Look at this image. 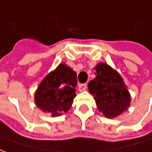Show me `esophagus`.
Wrapping results in <instances>:
<instances>
[{"instance_id":"34e87169","label":"esophagus","mask_w":152,"mask_h":152,"mask_svg":"<svg viewBox=\"0 0 152 152\" xmlns=\"http://www.w3.org/2000/svg\"><path fill=\"white\" fill-rule=\"evenodd\" d=\"M87 89V85L86 84H80L79 86L80 91H85Z\"/></svg>"}]
</instances>
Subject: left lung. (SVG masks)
Wrapping results in <instances>:
<instances>
[{"instance_id": "8db88e82", "label": "left lung", "mask_w": 152, "mask_h": 152, "mask_svg": "<svg viewBox=\"0 0 152 152\" xmlns=\"http://www.w3.org/2000/svg\"><path fill=\"white\" fill-rule=\"evenodd\" d=\"M95 69L96 77L90 80L88 87L94 96L98 109L107 118L127 111L131 99L122 77L106 63H99Z\"/></svg>"}]
</instances>
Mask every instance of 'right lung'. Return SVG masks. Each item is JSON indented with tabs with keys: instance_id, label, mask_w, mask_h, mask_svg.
I'll use <instances>...</instances> for the list:
<instances>
[{
	"instance_id": "add662e5",
	"label": "right lung",
	"mask_w": 152,
	"mask_h": 152,
	"mask_svg": "<svg viewBox=\"0 0 152 152\" xmlns=\"http://www.w3.org/2000/svg\"><path fill=\"white\" fill-rule=\"evenodd\" d=\"M76 86V72L65 64H60L40 84L35 94L36 104L52 116L61 115L73 103Z\"/></svg>"
}]
</instances>
